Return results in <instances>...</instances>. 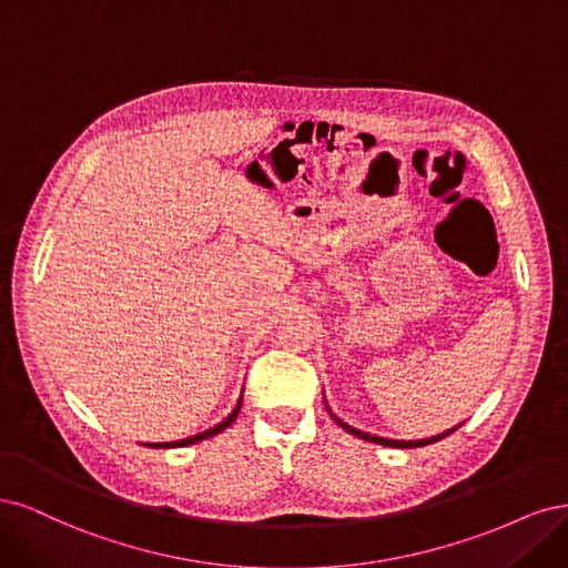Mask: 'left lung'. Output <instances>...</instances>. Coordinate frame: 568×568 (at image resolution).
<instances>
[{
    "label": "left lung",
    "mask_w": 568,
    "mask_h": 568,
    "mask_svg": "<svg viewBox=\"0 0 568 568\" xmlns=\"http://www.w3.org/2000/svg\"><path fill=\"white\" fill-rule=\"evenodd\" d=\"M335 419H337V425H339V427H344V429L349 432V434H354V436L363 438V442H373V444L389 446V448H419V446H427V444H434V442H442L444 436H448L450 432H455V429H450V432H446V434H436V436H432V438H419V442H392V438H382V436H373V434H363V432H358V429H354V427H349V425H344L339 417H335Z\"/></svg>",
    "instance_id": "1"
}]
</instances>
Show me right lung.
Returning <instances> with one entry per match:
<instances>
[{
	"label": "right lung",
	"mask_w": 568,
	"mask_h": 568,
	"mask_svg": "<svg viewBox=\"0 0 568 568\" xmlns=\"http://www.w3.org/2000/svg\"><path fill=\"white\" fill-rule=\"evenodd\" d=\"M237 410H241V404L235 406V410L224 419V423H219L216 427H212V429H207V432H203V434H195V436H189V438H181V442H170V444H149V446H151V448H181V446L197 444V442H203V438H210V436H214V434H219V432H224V429L233 423V419H235Z\"/></svg>",
	"instance_id": "right-lung-1"
}]
</instances>
